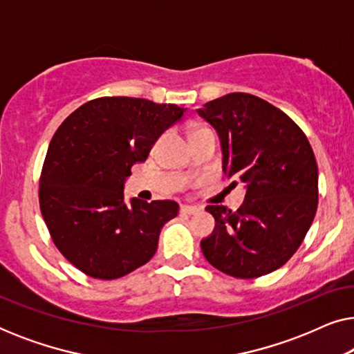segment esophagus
I'll return each instance as SVG.
<instances>
[{"instance_id":"1","label":"esophagus","mask_w":354,"mask_h":354,"mask_svg":"<svg viewBox=\"0 0 354 354\" xmlns=\"http://www.w3.org/2000/svg\"><path fill=\"white\" fill-rule=\"evenodd\" d=\"M201 207L196 206V205H183L182 206V212H187V214H196V212H200Z\"/></svg>"}]
</instances>
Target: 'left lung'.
I'll list each match as a JSON object with an SVG mask.
<instances>
[{"instance_id": "obj_1", "label": "left lung", "mask_w": 354, "mask_h": 354, "mask_svg": "<svg viewBox=\"0 0 354 354\" xmlns=\"http://www.w3.org/2000/svg\"><path fill=\"white\" fill-rule=\"evenodd\" d=\"M219 135L222 171L243 183L236 211L211 205L216 227L201 240L207 263L236 279L282 268L317 209V164L303 130L268 101L229 93L196 109Z\"/></svg>"}]
</instances>
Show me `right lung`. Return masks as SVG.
Segmentation results:
<instances>
[{
  "mask_svg": "<svg viewBox=\"0 0 354 354\" xmlns=\"http://www.w3.org/2000/svg\"><path fill=\"white\" fill-rule=\"evenodd\" d=\"M185 114L177 104L104 96L75 109L56 130L40 177V209L62 256L93 279L113 280L147 264L172 200H124L133 164Z\"/></svg>",
  "mask_w": 354,
  "mask_h": 354,
  "instance_id": "add662e5",
  "label": "right lung"
}]
</instances>
